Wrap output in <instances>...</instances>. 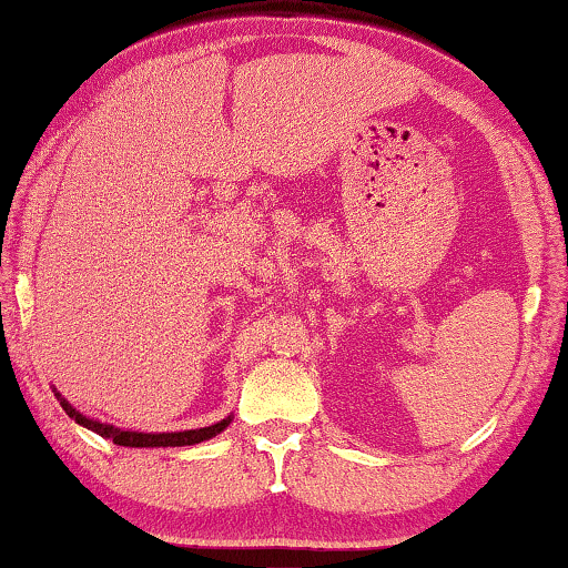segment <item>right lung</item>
Returning <instances> with one entry per match:
<instances>
[{
	"label": "right lung",
	"instance_id": "1",
	"mask_svg": "<svg viewBox=\"0 0 568 568\" xmlns=\"http://www.w3.org/2000/svg\"><path fill=\"white\" fill-rule=\"evenodd\" d=\"M53 394L61 402L63 412H67L69 417L77 422V425L92 429V433L105 437V440H113L115 445H123V447H185V445H197V443L211 440V437H215V435H221L223 429L231 425V419H234V414H229L226 419L215 422V425H211V427H201V429H182V433H139V429H121L115 425H108V422L87 417V414L77 412L74 406H71L55 388H53Z\"/></svg>",
	"mask_w": 568,
	"mask_h": 568
}]
</instances>
